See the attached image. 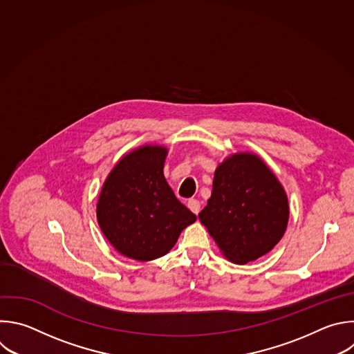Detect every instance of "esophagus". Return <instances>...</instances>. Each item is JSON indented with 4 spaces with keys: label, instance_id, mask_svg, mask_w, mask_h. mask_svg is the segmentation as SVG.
<instances>
[{
    "label": "esophagus",
    "instance_id": "34e87169",
    "mask_svg": "<svg viewBox=\"0 0 354 354\" xmlns=\"http://www.w3.org/2000/svg\"><path fill=\"white\" fill-rule=\"evenodd\" d=\"M187 207H189V209H190L193 214H196V215L200 212V201L196 200V198L189 200V201H187Z\"/></svg>",
    "mask_w": 354,
    "mask_h": 354
}]
</instances>
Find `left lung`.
<instances>
[{
    "instance_id": "1",
    "label": "left lung",
    "mask_w": 354,
    "mask_h": 354,
    "mask_svg": "<svg viewBox=\"0 0 354 354\" xmlns=\"http://www.w3.org/2000/svg\"><path fill=\"white\" fill-rule=\"evenodd\" d=\"M198 218L229 261L246 264L282 239L289 204L267 164L256 154L238 153L215 169L211 197Z\"/></svg>"
}]
</instances>
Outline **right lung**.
<instances>
[{
    "instance_id": "add662e5",
    "label": "right lung",
    "mask_w": 354,
    "mask_h": 354,
    "mask_svg": "<svg viewBox=\"0 0 354 354\" xmlns=\"http://www.w3.org/2000/svg\"><path fill=\"white\" fill-rule=\"evenodd\" d=\"M167 154L164 146L139 147L118 161L102 185L97 221L125 257L150 261L165 256L196 221L165 180Z\"/></svg>"
}]
</instances>
